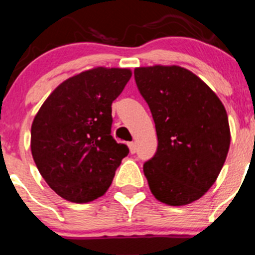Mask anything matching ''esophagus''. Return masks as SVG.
Segmentation results:
<instances>
[{
  "instance_id": "obj_1",
  "label": "esophagus",
  "mask_w": 255,
  "mask_h": 255,
  "mask_svg": "<svg viewBox=\"0 0 255 255\" xmlns=\"http://www.w3.org/2000/svg\"><path fill=\"white\" fill-rule=\"evenodd\" d=\"M129 148H130V152L135 153L136 152V143H134V141L129 143Z\"/></svg>"
}]
</instances>
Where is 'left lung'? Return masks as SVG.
I'll use <instances>...</instances> for the list:
<instances>
[{
    "label": "left lung",
    "instance_id": "8db88e82",
    "mask_svg": "<svg viewBox=\"0 0 255 255\" xmlns=\"http://www.w3.org/2000/svg\"><path fill=\"white\" fill-rule=\"evenodd\" d=\"M135 83L149 106L157 152L143 166L155 199L185 206L203 197L230 148L226 110L211 88L180 66L138 67Z\"/></svg>",
    "mask_w": 255,
    "mask_h": 255
}]
</instances>
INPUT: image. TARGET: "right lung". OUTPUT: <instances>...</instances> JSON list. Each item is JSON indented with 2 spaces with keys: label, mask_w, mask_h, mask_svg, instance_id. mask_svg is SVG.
<instances>
[{
  "label": "right lung",
  "mask_w": 255,
  "mask_h": 255,
  "mask_svg": "<svg viewBox=\"0 0 255 255\" xmlns=\"http://www.w3.org/2000/svg\"><path fill=\"white\" fill-rule=\"evenodd\" d=\"M131 78L129 69L83 71L61 83L31 124L30 148L52 190L73 203L102 197L129 148L111 135L112 102Z\"/></svg>",
  "instance_id": "add662e5"
}]
</instances>
